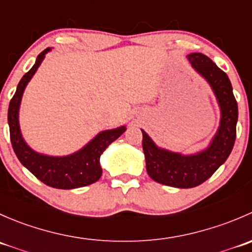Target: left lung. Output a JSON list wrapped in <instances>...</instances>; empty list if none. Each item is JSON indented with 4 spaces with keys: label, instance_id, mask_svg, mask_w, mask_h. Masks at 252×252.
Wrapping results in <instances>:
<instances>
[{
    "label": "left lung",
    "instance_id": "8db88e82",
    "mask_svg": "<svg viewBox=\"0 0 252 252\" xmlns=\"http://www.w3.org/2000/svg\"><path fill=\"white\" fill-rule=\"evenodd\" d=\"M188 60L212 86L222 112L220 128L211 145L200 154L183 156L158 149L141 130L150 178L159 184L183 189L202 184L224 163L234 146L238 122V103L228 75L202 53H190Z\"/></svg>",
    "mask_w": 252,
    "mask_h": 252
}]
</instances>
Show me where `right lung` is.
Returning a JSON list of instances; mask_svg holds the SVG:
<instances>
[{"label":"right lung","mask_w":252,"mask_h":252,"mask_svg":"<svg viewBox=\"0 0 252 252\" xmlns=\"http://www.w3.org/2000/svg\"><path fill=\"white\" fill-rule=\"evenodd\" d=\"M48 51L50 48H46L37 56L36 62L32 69L25 73L20 79L16 94L9 102L8 126L12 147L20 163L48 187L57 188V189H75V188L86 187L100 179L102 174L100 166L101 154L111 142L118 139L126 131V126L102 131L84 149L70 156L51 157L32 151L25 144L20 134L18 111L25 86L36 72Z\"/></svg>","instance_id":"obj_1"}]
</instances>
